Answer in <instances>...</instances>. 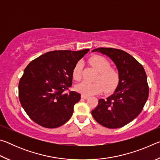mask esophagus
Here are the masks:
<instances>
[{
	"instance_id": "1",
	"label": "esophagus",
	"mask_w": 160,
	"mask_h": 160,
	"mask_svg": "<svg viewBox=\"0 0 160 160\" xmlns=\"http://www.w3.org/2000/svg\"><path fill=\"white\" fill-rule=\"evenodd\" d=\"M81 97H82V98L84 99H87L88 98V96L85 95V94H82V95H81Z\"/></svg>"
}]
</instances>
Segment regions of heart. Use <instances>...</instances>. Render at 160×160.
<instances>
[{
    "instance_id": "obj_1",
    "label": "heart",
    "mask_w": 160,
    "mask_h": 160,
    "mask_svg": "<svg viewBox=\"0 0 160 160\" xmlns=\"http://www.w3.org/2000/svg\"><path fill=\"white\" fill-rule=\"evenodd\" d=\"M90 62L94 68L99 72L95 78L96 82H90L83 81L75 86V90L78 92L87 96L97 94L103 90L109 93L115 90L119 82L118 70L110 67V63L107 58L102 56H93ZM83 68L82 61H78L72 69V77L75 80L82 78Z\"/></svg>"
}]
</instances>
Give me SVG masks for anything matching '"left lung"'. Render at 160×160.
<instances>
[{
    "mask_svg": "<svg viewBox=\"0 0 160 160\" xmlns=\"http://www.w3.org/2000/svg\"><path fill=\"white\" fill-rule=\"evenodd\" d=\"M93 51L106 55L114 63L119 82L112 95L99 99L92 115L108 128H121L140 114L147 102V75L142 65L126 51L113 48H98Z\"/></svg>",
    "mask_w": 160,
    "mask_h": 160,
    "instance_id": "1",
    "label": "left lung"
}]
</instances>
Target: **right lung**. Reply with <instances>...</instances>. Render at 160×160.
Returning <instances> with one entry per match:
<instances>
[{"mask_svg":"<svg viewBox=\"0 0 160 160\" xmlns=\"http://www.w3.org/2000/svg\"><path fill=\"white\" fill-rule=\"evenodd\" d=\"M90 51H53L29 63L19 82V99L32 121L42 127L63 125L73 113L80 94L64 92L72 83V69Z\"/></svg>","mask_w":160,"mask_h":160,"instance_id":"right-lung-1","label":"right lung"}]
</instances>
